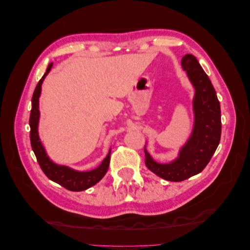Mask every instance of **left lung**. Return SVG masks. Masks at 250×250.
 <instances>
[{
	"label": "left lung",
	"mask_w": 250,
	"mask_h": 250,
	"mask_svg": "<svg viewBox=\"0 0 250 250\" xmlns=\"http://www.w3.org/2000/svg\"><path fill=\"white\" fill-rule=\"evenodd\" d=\"M181 66L195 89L193 98L194 125L190 138L170 163H158L146 149L145 164L157 176L169 181H181L200 173L210 161L220 143L221 109L216 90L197 58L187 54Z\"/></svg>",
	"instance_id": "obj_1"
}]
</instances>
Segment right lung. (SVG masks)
<instances>
[{
    "mask_svg": "<svg viewBox=\"0 0 250 250\" xmlns=\"http://www.w3.org/2000/svg\"><path fill=\"white\" fill-rule=\"evenodd\" d=\"M52 65L53 62L49 63L46 73L43 74V76L42 77L40 82L37 83L32 96V108L31 112H30L29 119L30 141H31L32 150L37 158V162H39L42 170L49 179L73 192L84 191L86 188L95 186L97 183H99L104 177L105 174H106L109 167L111 148L109 149L108 154L102 161V163L97 168L89 171H77L67 167V166L57 165L48 156L46 149H44L42 144L39 135V123L41 117L40 97L42 93V84L44 78H46V76L51 71Z\"/></svg>",
    "mask_w": 250,
    "mask_h": 250,
    "instance_id": "1",
    "label": "right lung"
}]
</instances>
